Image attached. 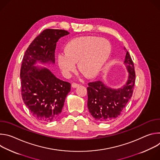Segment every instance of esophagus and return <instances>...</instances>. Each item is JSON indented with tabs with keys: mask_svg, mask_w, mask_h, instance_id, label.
Segmentation results:
<instances>
[{
	"mask_svg": "<svg viewBox=\"0 0 160 160\" xmlns=\"http://www.w3.org/2000/svg\"><path fill=\"white\" fill-rule=\"evenodd\" d=\"M79 85H80V84H79V83H73L72 84V87L73 88H76V87H78Z\"/></svg>",
	"mask_w": 160,
	"mask_h": 160,
	"instance_id": "obj_1",
	"label": "esophagus"
}]
</instances>
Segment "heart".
<instances>
[{
  "label": "heart",
  "mask_w": 160,
  "mask_h": 160,
  "mask_svg": "<svg viewBox=\"0 0 160 160\" xmlns=\"http://www.w3.org/2000/svg\"><path fill=\"white\" fill-rule=\"evenodd\" d=\"M111 44L104 38L84 36L72 40L65 48V54L58 56V64L64 74L68 75L75 69L78 62L79 70L87 77H96L111 53Z\"/></svg>",
  "instance_id": "heart-1"
}]
</instances>
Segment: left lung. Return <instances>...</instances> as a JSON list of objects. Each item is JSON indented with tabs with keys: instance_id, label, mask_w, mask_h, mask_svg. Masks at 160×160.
<instances>
[{
	"instance_id": "1",
	"label": "left lung",
	"mask_w": 160,
	"mask_h": 160,
	"mask_svg": "<svg viewBox=\"0 0 160 160\" xmlns=\"http://www.w3.org/2000/svg\"><path fill=\"white\" fill-rule=\"evenodd\" d=\"M125 63L129 75L123 88L112 89L99 80L88 83L87 106L91 115L97 121L106 122L117 118L132 96L135 73L133 62L128 51Z\"/></svg>"
}]
</instances>
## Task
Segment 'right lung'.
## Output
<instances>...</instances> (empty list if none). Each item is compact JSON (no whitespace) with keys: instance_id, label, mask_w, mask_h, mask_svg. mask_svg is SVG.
Here are the masks:
<instances>
[{"instance_id":"right-lung-1","label":"right lung","mask_w":160,"mask_h":160,"mask_svg":"<svg viewBox=\"0 0 160 160\" xmlns=\"http://www.w3.org/2000/svg\"><path fill=\"white\" fill-rule=\"evenodd\" d=\"M70 33L45 29L30 43L22 58L21 70V96L32 115L38 120L51 122L60 115L71 83L57 78L48 69L33 65L55 61L56 42Z\"/></svg>"}]
</instances>
